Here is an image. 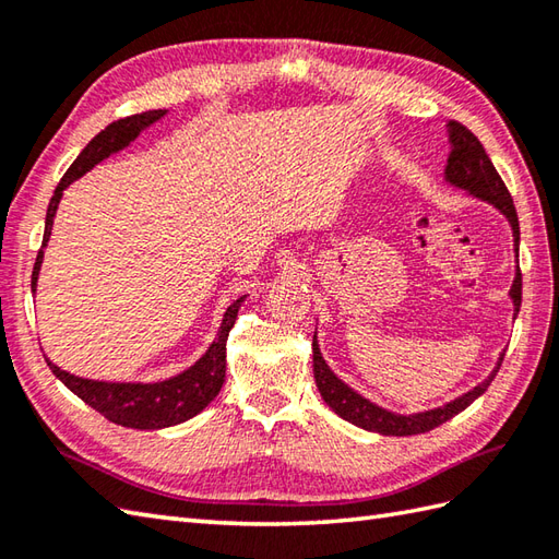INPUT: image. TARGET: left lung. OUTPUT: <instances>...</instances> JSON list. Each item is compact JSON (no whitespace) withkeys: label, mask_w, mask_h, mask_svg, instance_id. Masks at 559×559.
I'll use <instances>...</instances> for the list:
<instances>
[{"label":"left lung","mask_w":559,"mask_h":559,"mask_svg":"<svg viewBox=\"0 0 559 559\" xmlns=\"http://www.w3.org/2000/svg\"><path fill=\"white\" fill-rule=\"evenodd\" d=\"M447 136H449V158L444 165V182L449 187L461 189L463 194L485 201V204H490L492 209L500 211L507 218L509 228H512L514 252H516V273H514L512 288H509V300H512V305H514V319H516L519 307H521V271H519V218H516L514 201H512V197H509L502 177L497 175L495 165L488 158V153H485L483 144L468 132L466 127L459 122H447ZM502 360H504V353H500V358H497L492 372L485 377L480 384L468 389L466 394L456 396L454 401H447L444 406L427 408V411H418V413H396V411L379 406V403L358 394L353 386L343 382V379L326 365L322 350H319L317 331L312 338L314 382H317L319 394H322L326 406L336 415H341L343 420L358 425L367 432L391 435V437H408V435L430 432V430H435V427L454 418V415H459L461 411H466L473 401L488 391L497 370H500Z\"/></svg>","instance_id":"8db88e82"}]
</instances>
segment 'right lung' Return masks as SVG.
I'll list each match as a JSON object with an SVG mask.
<instances>
[{"instance_id":"right-lung-1","label":"right lung","mask_w":559,"mask_h":559,"mask_svg":"<svg viewBox=\"0 0 559 559\" xmlns=\"http://www.w3.org/2000/svg\"><path fill=\"white\" fill-rule=\"evenodd\" d=\"M168 112L170 110H148V112L127 117V120L112 122L110 127H105L98 136H93L91 144L79 153V158L74 163H71V168L64 173V177L59 180L55 189L50 206H47L43 247L38 252V259H35L33 278H31L33 293L38 290V276L43 269L45 247L50 242L52 223H55L64 189L71 182H76L79 177H83L88 170L96 168L98 163L110 158L112 153L124 151L141 132H146L148 127L160 122ZM245 300L247 295L228 305L216 338H213L206 353L201 355L194 365H189L187 370L177 372L168 379H158V382H103V379L76 377L62 370V367H57L55 362H50V358L45 360L50 365V370L59 382H62L69 391H74L83 403H88L91 408H96L100 415H105L110 423L122 425V427H134V430H163V427H173L194 418V415H199L213 399L218 396V391L225 382V343H228V334Z\"/></svg>"}]
</instances>
